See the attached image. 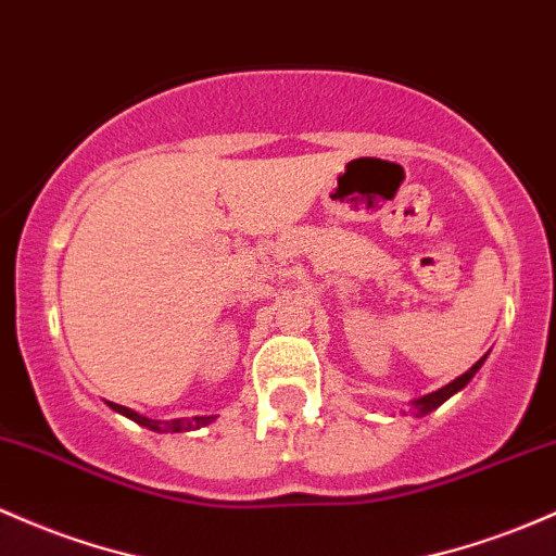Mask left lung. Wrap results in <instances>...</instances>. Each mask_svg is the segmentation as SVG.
Wrapping results in <instances>:
<instances>
[{
    "label": "left lung",
    "instance_id": "left-lung-1",
    "mask_svg": "<svg viewBox=\"0 0 556 556\" xmlns=\"http://www.w3.org/2000/svg\"><path fill=\"white\" fill-rule=\"evenodd\" d=\"M483 362H485V356L480 358V362H475L472 367H469V369L465 371V375H462V377H456L454 382H448V386H443L441 390H435V393H427V395H422V399L412 401V406L417 408V414H430L432 408H438V406H441L443 401H448V399H451V395H454V393H459V390L465 388L469 380H472V377H475V371H478L480 367H483Z\"/></svg>",
    "mask_w": 556,
    "mask_h": 556
}]
</instances>
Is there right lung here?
<instances>
[{
  "mask_svg": "<svg viewBox=\"0 0 556 556\" xmlns=\"http://www.w3.org/2000/svg\"><path fill=\"white\" fill-rule=\"evenodd\" d=\"M110 404V401H108ZM110 408L118 414H124V417L134 419L137 425L148 427L152 432H189V430H200V427L211 425L216 417H192V419H150V417H142V414L131 412V408L121 406V404H110Z\"/></svg>",
  "mask_w": 556,
  "mask_h": 556,
  "instance_id": "right-lung-1",
  "label": "right lung"
}]
</instances>
